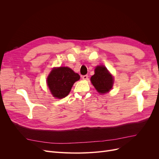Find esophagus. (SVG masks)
Returning <instances> with one entry per match:
<instances>
[{"mask_svg": "<svg viewBox=\"0 0 159 159\" xmlns=\"http://www.w3.org/2000/svg\"><path fill=\"white\" fill-rule=\"evenodd\" d=\"M82 79L84 80H87L88 79V75H84L82 76Z\"/></svg>", "mask_w": 159, "mask_h": 159, "instance_id": "34e87169", "label": "esophagus"}]
</instances>
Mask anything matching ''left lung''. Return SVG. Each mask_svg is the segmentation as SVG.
I'll use <instances>...</instances> for the list:
<instances>
[{
	"instance_id": "8db88e82",
	"label": "left lung",
	"mask_w": 159,
	"mask_h": 159,
	"mask_svg": "<svg viewBox=\"0 0 159 159\" xmlns=\"http://www.w3.org/2000/svg\"><path fill=\"white\" fill-rule=\"evenodd\" d=\"M91 81L99 93H105L113 87V78L103 66H97L95 74L91 76Z\"/></svg>"
}]
</instances>
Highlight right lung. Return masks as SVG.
<instances>
[{"instance_id": "1", "label": "right lung", "mask_w": 159, "mask_h": 159, "mask_svg": "<svg viewBox=\"0 0 159 159\" xmlns=\"http://www.w3.org/2000/svg\"><path fill=\"white\" fill-rule=\"evenodd\" d=\"M80 78L78 74L68 67H60L52 70L47 84L53 96L61 99L69 94L74 84Z\"/></svg>"}]
</instances>
